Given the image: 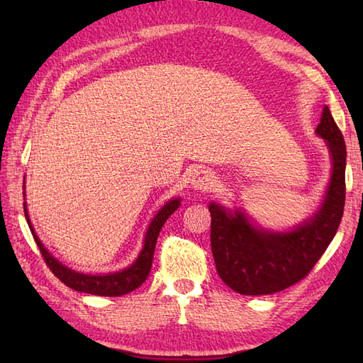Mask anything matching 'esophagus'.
<instances>
[{
	"instance_id": "esophagus-1",
	"label": "esophagus",
	"mask_w": 363,
	"mask_h": 363,
	"mask_svg": "<svg viewBox=\"0 0 363 363\" xmlns=\"http://www.w3.org/2000/svg\"><path fill=\"white\" fill-rule=\"evenodd\" d=\"M191 186L196 190H209L213 186V174L211 169L198 168L191 176Z\"/></svg>"
}]
</instances>
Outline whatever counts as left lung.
<instances>
[{"label": "left lung", "instance_id": "8db88e82", "mask_svg": "<svg viewBox=\"0 0 363 363\" xmlns=\"http://www.w3.org/2000/svg\"><path fill=\"white\" fill-rule=\"evenodd\" d=\"M317 134L328 143L333 177L320 211L290 233L254 228L242 212L212 203L211 246L218 276L240 295H269L311 273L340 226L346 196V146L329 107L321 112Z\"/></svg>", "mask_w": 363, "mask_h": 363}]
</instances>
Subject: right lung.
Segmentation results:
<instances>
[{
  "mask_svg": "<svg viewBox=\"0 0 363 363\" xmlns=\"http://www.w3.org/2000/svg\"><path fill=\"white\" fill-rule=\"evenodd\" d=\"M179 204H181L179 199H172V201H168L159 211L156 217H154L148 230H146L143 250L140 252V256L137 257V260L133 265L128 267L126 269H121V272H118V273L103 274V276H90V274L76 273V272H73V269L67 268L65 265L60 264L59 260L54 259L51 254L45 250V246L35 235L34 229L29 223L26 209H25V215H26V220L29 223L30 233H33L38 250H40V252H42L45 264L48 265L52 274L56 276L60 282H64L67 287H70L76 291L90 293V295L121 296V295H126V293L138 289L146 281V277H148V274L151 272L154 248H156V242H157L160 229H162V226H164V223L168 220L169 215H172L177 209V207H179Z\"/></svg>",
  "mask_w": 363,
  "mask_h": 363,
  "instance_id": "right-lung-1",
  "label": "right lung"
}]
</instances>
